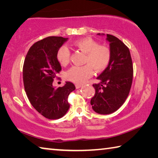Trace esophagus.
Listing matches in <instances>:
<instances>
[{
	"label": "esophagus",
	"instance_id": "obj_1",
	"mask_svg": "<svg viewBox=\"0 0 158 158\" xmlns=\"http://www.w3.org/2000/svg\"><path fill=\"white\" fill-rule=\"evenodd\" d=\"M75 86H76L77 89H80V88H81V87L83 86V85H81V84H76Z\"/></svg>",
	"mask_w": 158,
	"mask_h": 158
}]
</instances>
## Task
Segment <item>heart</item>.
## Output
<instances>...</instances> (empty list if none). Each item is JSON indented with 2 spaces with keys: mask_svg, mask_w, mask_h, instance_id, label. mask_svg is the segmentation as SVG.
I'll return each mask as SVG.
<instances>
[{
  "mask_svg": "<svg viewBox=\"0 0 158 158\" xmlns=\"http://www.w3.org/2000/svg\"><path fill=\"white\" fill-rule=\"evenodd\" d=\"M72 46L86 53L84 66H73L67 72L68 79L77 84H83L95 72H102L106 69L110 62L111 52L107 47L99 46V44L90 37H85L74 40ZM70 53L68 47H61L57 52V59L60 65H66L69 61Z\"/></svg>",
  "mask_w": 158,
  "mask_h": 158,
  "instance_id": "heart-1",
  "label": "heart"
}]
</instances>
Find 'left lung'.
Listing matches in <instances>:
<instances>
[{"instance_id":"left-lung-1","label":"left lung","mask_w":158,"mask_h":158,"mask_svg":"<svg viewBox=\"0 0 158 158\" xmlns=\"http://www.w3.org/2000/svg\"><path fill=\"white\" fill-rule=\"evenodd\" d=\"M98 35H105L98 33ZM109 42L110 62L93 85L95 94L91 100L92 109L99 114H110L118 110L129 95L133 77V66L130 50L116 37L106 34Z\"/></svg>"}]
</instances>
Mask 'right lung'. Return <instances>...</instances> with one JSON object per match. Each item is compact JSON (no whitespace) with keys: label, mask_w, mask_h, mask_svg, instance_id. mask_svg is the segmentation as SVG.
I'll list each match as a JSON object with an SVG mask.
<instances>
[{"label":"right lung","mask_w":158,"mask_h":158,"mask_svg":"<svg viewBox=\"0 0 158 158\" xmlns=\"http://www.w3.org/2000/svg\"><path fill=\"white\" fill-rule=\"evenodd\" d=\"M68 38L48 37L32 46L26 54L23 80L26 95L32 106L49 119L65 116L69 108L68 97L75 90L73 83L65 81L62 87H54L53 81L61 70L58 50Z\"/></svg>","instance_id":"1"}]
</instances>
